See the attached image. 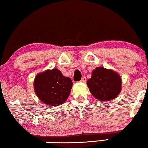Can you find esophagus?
Segmentation results:
<instances>
[{"mask_svg":"<svg viewBox=\"0 0 148 148\" xmlns=\"http://www.w3.org/2000/svg\"><path fill=\"white\" fill-rule=\"evenodd\" d=\"M80 81L82 82H86V77H83V78L81 79Z\"/></svg>","mask_w":148,"mask_h":148,"instance_id":"34e87169","label":"esophagus"}]
</instances>
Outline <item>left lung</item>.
<instances>
[{
  "label": "left lung",
  "mask_w": 148,
  "mask_h": 148,
  "mask_svg": "<svg viewBox=\"0 0 148 148\" xmlns=\"http://www.w3.org/2000/svg\"><path fill=\"white\" fill-rule=\"evenodd\" d=\"M87 85L96 98L108 101L118 96L122 88V80L120 76L112 70L98 67L92 72Z\"/></svg>",
  "instance_id": "obj_1"
}]
</instances>
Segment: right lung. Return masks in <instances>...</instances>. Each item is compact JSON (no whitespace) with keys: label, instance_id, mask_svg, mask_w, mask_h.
<instances>
[{"label":"right lung","instance_id":"obj_1","mask_svg":"<svg viewBox=\"0 0 148 148\" xmlns=\"http://www.w3.org/2000/svg\"><path fill=\"white\" fill-rule=\"evenodd\" d=\"M72 84L71 79L64 76L60 70L54 68L37 75L34 87L42 102L54 106L62 104L67 100Z\"/></svg>","mask_w":148,"mask_h":148}]
</instances>
